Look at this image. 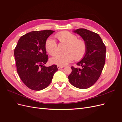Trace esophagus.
<instances>
[{
    "instance_id": "esophagus-1",
    "label": "esophagus",
    "mask_w": 122,
    "mask_h": 122,
    "mask_svg": "<svg viewBox=\"0 0 122 122\" xmlns=\"http://www.w3.org/2000/svg\"><path fill=\"white\" fill-rule=\"evenodd\" d=\"M57 67L58 69H61V68H63L64 67H63V66H61L58 65V66H57Z\"/></svg>"
}]
</instances>
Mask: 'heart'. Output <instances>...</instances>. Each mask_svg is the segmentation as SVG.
I'll list each match as a JSON object with an SVG mask.
<instances>
[{
  "label": "heart",
  "mask_w": 122,
  "mask_h": 122,
  "mask_svg": "<svg viewBox=\"0 0 122 122\" xmlns=\"http://www.w3.org/2000/svg\"><path fill=\"white\" fill-rule=\"evenodd\" d=\"M55 36L60 44H66L64 49L65 53L58 55L51 59L52 64L64 66L71 62L74 59L79 61L84 57L87 51V44L82 39L68 31H63L55 34ZM45 48L48 53L55 56L58 53V45L55 41L49 38L46 39Z\"/></svg>",
  "instance_id": "1"
}]
</instances>
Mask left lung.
I'll list each match as a JSON object with an SVG mask.
<instances>
[{
  "label": "left lung",
  "mask_w": 122,
  "mask_h": 122,
  "mask_svg": "<svg viewBox=\"0 0 122 122\" xmlns=\"http://www.w3.org/2000/svg\"><path fill=\"white\" fill-rule=\"evenodd\" d=\"M79 35L87 44V51L81 61L77 64L80 68L72 66L68 76L69 82L80 89L89 88L100 76L105 63L106 47L99 35L84 28L74 31Z\"/></svg>",
  "instance_id": "1"
}]
</instances>
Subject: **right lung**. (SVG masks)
<instances>
[{"instance_id":"1","label":"right lung","mask_w":122,"mask_h":122,"mask_svg":"<svg viewBox=\"0 0 122 122\" xmlns=\"http://www.w3.org/2000/svg\"><path fill=\"white\" fill-rule=\"evenodd\" d=\"M53 32L44 30L28 32L19 39L15 48L17 73L31 90L40 91L47 87L58 70L56 65L44 66L48 60L45 43Z\"/></svg>"}]
</instances>
